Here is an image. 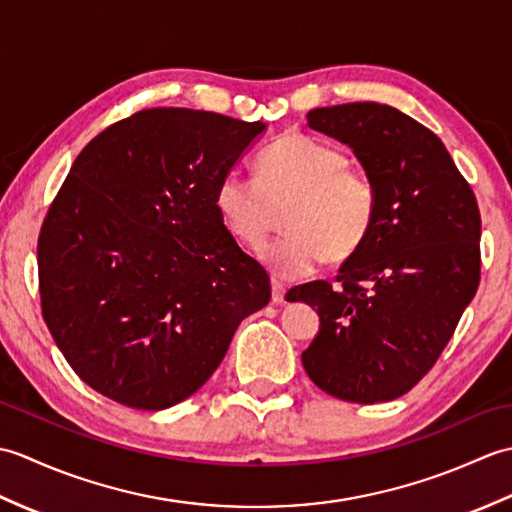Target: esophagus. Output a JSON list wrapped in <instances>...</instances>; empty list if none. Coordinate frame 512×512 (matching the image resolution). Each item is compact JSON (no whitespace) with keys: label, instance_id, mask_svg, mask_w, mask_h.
<instances>
[{"label":"esophagus","instance_id":"obj_1","mask_svg":"<svg viewBox=\"0 0 512 512\" xmlns=\"http://www.w3.org/2000/svg\"><path fill=\"white\" fill-rule=\"evenodd\" d=\"M286 297V288L279 281H273V303H284Z\"/></svg>","mask_w":512,"mask_h":512}]
</instances>
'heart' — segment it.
I'll return each mask as SVG.
<instances>
[{
  "label": "heart",
  "mask_w": 512,
  "mask_h": 512,
  "mask_svg": "<svg viewBox=\"0 0 512 512\" xmlns=\"http://www.w3.org/2000/svg\"><path fill=\"white\" fill-rule=\"evenodd\" d=\"M286 235L264 253L277 279L312 275L325 257L343 262L363 246L376 215L369 173L347 165L341 147L290 132L257 156V178L228 171L215 189V209L235 242L264 248L286 209Z\"/></svg>",
  "instance_id": "1"
}]
</instances>
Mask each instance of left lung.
<instances>
[{
  "label": "left lung",
  "instance_id": "8db88e82",
  "mask_svg": "<svg viewBox=\"0 0 512 512\" xmlns=\"http://www.w3.org/2000/svg\"><path fill=\"white\" fill-rule=\"evenodd\" d=\"M306 118L354 149L374 180L376 215L332 284L286 295L321 317L301 361L334 398L394 400L436 365L480 286V209L442 140L396 107L345 103Z\"/></svg>",
  "mask_w": 512,
  "mask_h": 512
}]
</instances>
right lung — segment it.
<instances>
[{
	"instance_id": "add662e5",
	"label": "right lung",
	"mask_w": 512,
	"mask_h": 512,
	"mask_svg": "<svg viewBox=\"0 0 512 512\" xmlns=\"http://www.w3.org/2000/svg\"><path fill=\"white\" fill-rule=\"evenodd\" d=\"M264 129L151 107L76 156L41 224L39 295L54 343L99 394L143 411L176 405L268 306V273L215 209L217 182Z\"/></svg>"
}]
</instances>
